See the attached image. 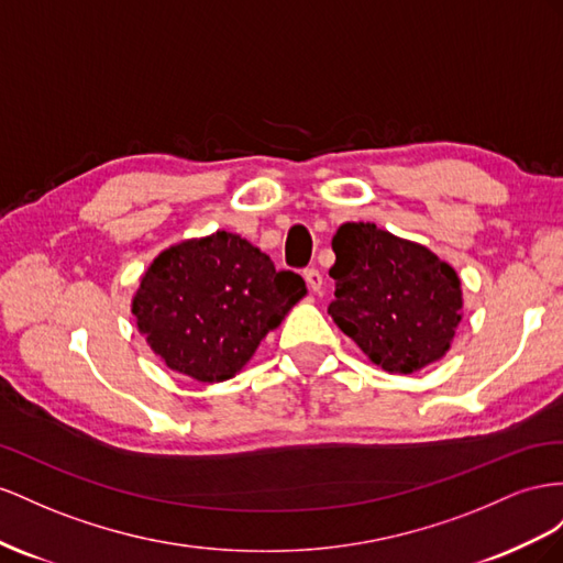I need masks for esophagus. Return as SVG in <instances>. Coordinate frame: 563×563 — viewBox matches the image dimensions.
<instances>
[{
  "label": "esophagus",
  "mask_w": 563,
  "mask_h": 563,
  "mask_svg": "<svg viewBox=\"0 0 563 563\" xmlns=\"http://www.w3.org/2000/svg\"><path fill=\"white\" fill-rule=\"evenodd\" d=\"M303 278H307V285L311 287V290L316 295H320V290H323V273H320L318 268H307L303 271Z\"/></svg>",
  "instance_id": "34e87169"
}]
</instances>
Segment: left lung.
<instances>
[{"label": "left lung", "instance_id": "obj_1", "mask_svg": "<svg viewBox=\"0 0 563 563\" xmlns=\"http://www.w3.org/2000/svg\"><path fill=\"white\" fill-rule=\"evenodd\" d=\"M328 313L387 373L410 375L451 349L462 287L451 264L375 223H342L332 238Z\"/></svg>", "mask_w": 563, "mask_h": 563}]
</instances>
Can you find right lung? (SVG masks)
I'll return each instance as SVG.
<instances>
[{"instance_id": "obj_1", "label": "right lung", "mask_w": 563, "mask_h": 563, "mask_svg": "<svg viewBox=\"0 0 563 563\" xmlns=\"http://www.w3.org/2000/svg\"><path fill=\"white\" fill-rule=\"evenodd\" d=\"M307 285L229 231L159 252L132 299L139 332L172 371L223 382L243 371Z\"/></svg>"}]
</instances>
